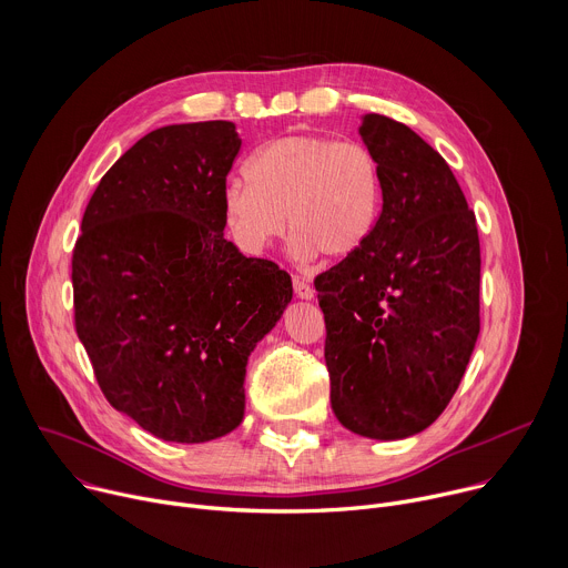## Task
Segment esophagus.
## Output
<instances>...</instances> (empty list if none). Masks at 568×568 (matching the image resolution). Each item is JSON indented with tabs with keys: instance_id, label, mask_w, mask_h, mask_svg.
<instances>
[{
	"instance_id": "34e87169",
	"label": "esophagus",
	"mask_w": 568,
	"mask_h": 568,
	"mask_svg": "<svg viewBox=\"0 0 568 568\" xmlns=\"http://www.w3.org/2000/svg\"><path fill=\"white\" fill-rule=\"evenodd\" d=\"M294 292H296L298 298H312L314 296V287L301 276H294Z\"/></svg>"
}]
</instances>
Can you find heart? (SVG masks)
Listing matches in <instances>:
<instances>
[{
    "label": "heart",
    "mask_w": 568,
    "mask_h": 568,
    "mask_svg": "<svg viewBox=\"0 0 568 568\" xmlns=\"http://www.w3.org/2000/svg\"><path fill=\"white\" fill-rule=\"evenodd\" d=\"M247 178L224 184L222 215L237 250L250 256L283 235L285 215L303 261L355 254L379 220L382 169L362 141L287 132L252 154Z\"/></svg>",
    "instance_id": "heart-1"
}]
</instances>
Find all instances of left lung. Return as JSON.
<instances>
[{"mask_svg":"<svg viewBox=\"0 0 568 568\" xmlns=\"http://www.w3.org/2000/svg\"><path fill=\"white\" fill-rule=\"evenodd\" d=\"M359 134L382 169L379 220L314 287L337 420L395 440L429 427L463 379L480 331V245L474 211L425 139L384 114H366Z\"/></svg>","mask_w":568,"mask_h":568,"instance_id":"left-lung-1","label":"left lung"}]
</instances>
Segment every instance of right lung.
Returning a JSON list of instances; mask_svg holds the SVG:
<instances>
[{
  "mask_svg": "<svg viewBox=\"0 0 568 568\" xmlns=\"http://www.w3.org/2000/svg\"><path fill=\"white\" fill-rule=\"evenodd\" d=\"M231 121L139 139L99 182L71 258L73 323L112 407L171 443L245 416V366L292 301L276 263L224 237Z\"/></svg>",
  "mask_w": 568,
  "mask_h": 568,
  "instance_id": "obj_1",
  "label": "right lung"
}]
</instances>
